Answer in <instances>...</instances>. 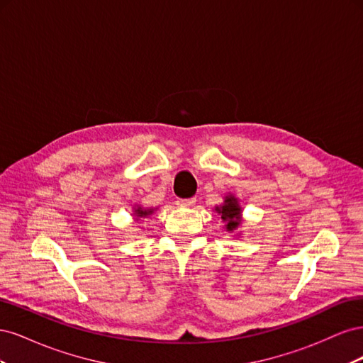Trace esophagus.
<instances>
[{
    "mask_svg": "<svg viewBox=\"0 0 363 363\" xmlns=\"http://www.w3.org/2000/svg\"><path fill=\"white\" fill-rule=\"evenodd\" d=\"M196 203V199H188V200H177L175 204L180 207H192Z\"/></svg>",
    "mask_w": 363,
    "mask_h": 363,
    "instance_id": "1",
    "label": "esophagus"
}]
</instances>
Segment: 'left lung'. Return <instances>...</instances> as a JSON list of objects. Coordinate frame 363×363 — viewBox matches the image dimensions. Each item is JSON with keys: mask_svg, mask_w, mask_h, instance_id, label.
Returning a JSON list of instances; mask_svg holds the SVG:
<instances>
[{"mask_svg": "<svg viewBox=\"0 0 363 363\" xmlns=\"http://www.w3.org/2000/svg\"><path fill=\"white\" fill-rule=\"evenodd\" d=\"M215 211L218 213H221V218L224 221H227L225 228L227 230H233L239 225V215H240V207L238 206L236 199L233 196H227L225 204L221 207H216Z\"/></svg>", "mask_w": 363, "mask_h": 363, "instance_id": "obj_1", "label": "left lung"}]
</instances>
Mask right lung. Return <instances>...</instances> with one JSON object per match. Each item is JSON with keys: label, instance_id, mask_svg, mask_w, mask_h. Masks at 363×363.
I'll return each mask as SVG.
<instances>
[{"label": "right lung", "instance_id": "obj_1", "mask_svg": "<svg viewBox=\"0 0 363 363\" xmlns=\"http://www.w3.org/2000/svg\"><path fill=\"white\" fill-rule=\"evenodd\" d=\"M135 212H136V215H138V216H148V215H150V213H151L152 211H151V208H150V211H144V208H140V207H138Z\"/></svg>", "mask_w": 363, "mask_h": 363}]
</instances>
